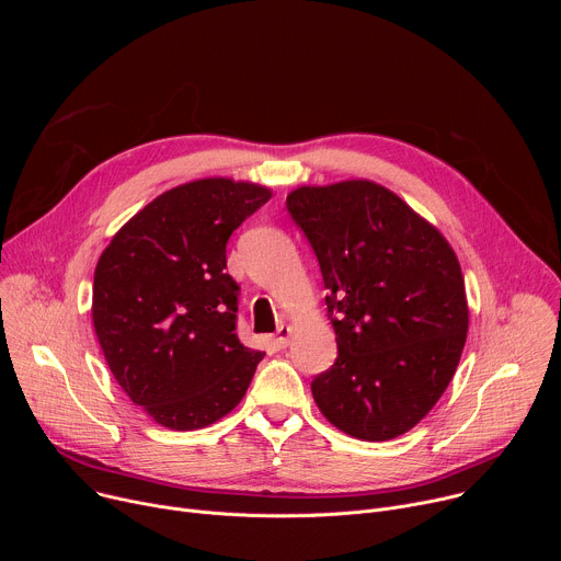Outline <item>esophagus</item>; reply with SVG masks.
Wrapping results in <instances>:
<instances>
[{"instance_id":"1","label":"esophagus","mask_w":561,"mask_h":561,"mask_svg":"<svg viewBox=\"0 0 561 561\" xmlns=\"http://www.w3.org/2000/svg\"><path fill=\"white\" fill-rule=\"evenodd\" d=\"M290 335H293V329H290V327H286V324H282V327L277 329L275 344H277L279 348H286V346H288V342H290Z\"/></svg>"}]
</instances>
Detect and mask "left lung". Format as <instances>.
Wrapping results in <instances>:
<instances>
[{"instance_id": "obj_1", "label": "left lung", "mask_w": 561, "mask_h": 561, "mask_svg": "<svg viewBox=\"0 0 561 561\" xmlns=\"http://www.w3.org/2000/svg\"><path fill=\"white\" fill-rule=\"evenodd\" d=\"M329 288L337 359L310 383L351 437L388 442L448 388L468 333L463 275L446 237L370 180L299 186L286 197Z\"/></svg>"}]
</instances>
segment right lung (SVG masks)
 Returning a JSON list of instances; mask_svg holds the SVG:
<instances>
[{
	"instance_id": "add662e5",
	"label": "right lung",
	"mask_w": 561,
	"mask_h": 561,
	"mask_svg": "<svg viewBox=\"0 0 561 561\" xmlns=\"http://www.w3.org/2000/svg\"><path fill=\"white\" fill-rule=\"evenodd\" d=\"M271 195L230 178L186 182L133 215L98 262L95 335L122 390L159 426H210L247 394L264 353L234 335L226 242Z\"/></svg>"
}]
</instances>
